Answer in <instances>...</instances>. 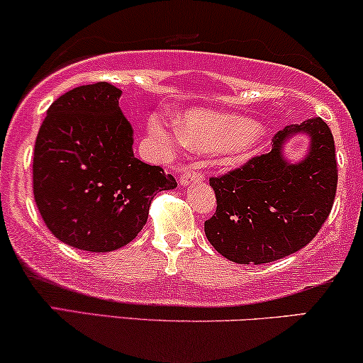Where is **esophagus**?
I'll return each mask as SVG.
<instances>
[{
  "label": "esophagus",
  "mask_w": 363,
  "mask_h": 363,
  "mask_svg": "<svg viewBox=\"0 0 363 363\" xmlns=\"http://www.w3.org/2000/svg\"><path fill=\"white\" fill-rule=\"evenodd\" d=\"M201 180H203V175L196 170L195 167H193V168H188V170L183 172V175L180 177V185L188 186V185H191V183H196Z\"/></svg>",
  "instance_id": "34e87169"
}]
</instances>
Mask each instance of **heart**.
I'll list each match as a JSON object with an SVG mask.
<instances>
[{
    "label": "heart",
    "mask_w": 363,
    "mask_h": 363,
    "mask_svg": "<svg viewBox=\"0 0 363 363\" xmlns=\"http://www.w3.org/2000/svg\"><path fill=\"white\" fill-rule=\"evenodd\" d=\"M178 128L162 118L148 121V135L163 150L190 145L200 150H216L230 158H242L261 140L259 123L238 113L191 107L180 112Z\"/></svg>",
    "instance_id": "obj_1"
}]
</instances>
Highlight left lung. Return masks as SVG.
Here are the masks:
<instances>
[{
	"mask_svg": "<svg viewBox=\"0 0 363 363\" xmlns=\"http://www.w3.org/2000/svg\"><path fill=\"white\" fill-rule=\"evenodd\" d=\"M308 137L299 161L285 155L294 136ZM216 213L205 223L211 246L238 264L286 257L312 241L329 216L337 190L334 137L320 117L276 133L272 150L228 175L211 178Z\"/></svg>",
	"mask_w": 363,
	"mask_h": 363,
	"instance_id": "left-lung-1",
	"label": "left lung"
}]
</instances>
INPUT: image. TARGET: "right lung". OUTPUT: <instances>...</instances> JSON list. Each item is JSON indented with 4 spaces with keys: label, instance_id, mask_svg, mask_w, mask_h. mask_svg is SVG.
<instances>
[{
    "label": "right lung",
    "instance_id": "1",
    "mask_svg": "<svg viewBox=\"0 0 363 363\" xmlns=\"http://www.w3.org/2000/svg\"><path fill=\"white\" fill-rule=\"evenodd\" d=\"M121 89H72L48 108L33 160L34 200L49 231L77 250L108 252L145 226L158 191L177 182L133 155V128Z\"/></svg>",
    "mask_w": 363,
    "mask_h": 363
}]
</instances>
